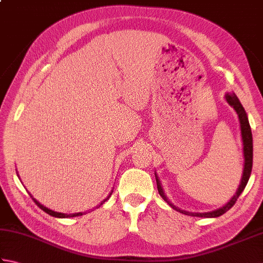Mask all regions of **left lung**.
Instances as JSON below:
<instances>
[{"label":"left lung","instance_id":"8db88e82","mask_svg":"<svg viewBox=\"0 0 263 263\" xmlns=\"http://www.w3.org/2000/svg\"><path fill=\"white\" fill-rule=\"evenodd\" d=\"M226 100H227V103L230 104L231 106H233L234 109L236 110V113L238 115V119H239V124H241V133H242V140H243V153H244V160H245L241 184H239V186H238L237 191H236V194L234 195L232 200L225 206H222V208L215 210V211H211V212H204V214H192V212L181 210L180 208H177V206H175L174 204L170 202V200L167 199V197L163 191V189H161L160 182L158 180L157 175L155 174L156 175V182H157V189H158L159 194L161 195V198H163L166 201V202L172 206L173 209L180 211L184 215H190V216H194V217H206V218H215V217H219L221 215H224L226 211L230 210L232 206L235 204L238 197L241 195V193L243 192V190L245 189V186H247V184L249 182L251 171H252V164H253V142H252L253 140H252V132H251V126H250V123H249V120H248V115H247V113H245L243 106H242L241 103H239V100L236 97L235 93H233V95L227 93L226 95Z\"/></svg>","mask_w":263,"mask_h":263}]
</instances>
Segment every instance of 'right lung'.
I'll return each mask as SVG.
<instances>
[{"label": "right lung", "instance_id": "right-lung-1", "mask_svg": "<svg viewBox=\"0 0 263 263\" xmlns=\"http://www.w3.org/2000/svg\"><path fill=\"white\" fill-rule=\"evenodd\" d=\"M110 194H111V193H110ZM110 194H109V195H110ZM30 197H31V194H30ZM31 198H32V197H31ZM107 199H108V198H107ZM107 199H106V200H107ZM32 200H33V202H35V203H36V204L39 206V208H41L43 211H45L46 214L51 215V216H53V217L65 218V217H78V216H81V215H82V212H79V214H73V215H65V214H61V212H55V211H53V210H51V209H48V208H46V206H44L43 204L39 203L36 199H33V198H32ZM106 200H105V201H106ZM105 201H103V202L100 203V204H103V203L105 202Z\"/></svg>", "mask_w": 263, "mask_h": 263}]
</instances>
